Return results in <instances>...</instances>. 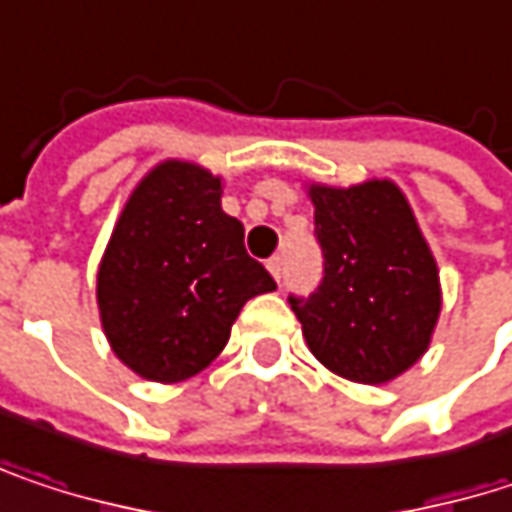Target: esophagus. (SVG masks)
Here are the masks:
<instances>
[{"instance_id":"1","label":"esophagus","mask_w":512,"mask_h":512,"mask_svg":"<svg viewBox=\"0 0 512 512\" xmlns=\"http://www.w3.org/2000/svg\"><path fill=\"white\" fill-rule=\"evenodd\" d=\"M266 266H269V272L275 275V281H281V257H269Z\"/></svg>"}]
</instances>
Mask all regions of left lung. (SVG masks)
<instances>
[{"mask_svg": "<svg viewBox=\"0 0 512 512\" xmlns=\"http://www.w3.org/2000/svg\"><path fill=\"white\" fill-rule=\"evenodd\" d=\"M322 281L290 296L319 363L357 384H384L410 369L440 316L434 255L393 181L349 190L310 187Z\"/></svg>", "mask_w": 512, "mask_h": 512, "instance_id": "8db88e82", "label": "left lung"}]
</instances>
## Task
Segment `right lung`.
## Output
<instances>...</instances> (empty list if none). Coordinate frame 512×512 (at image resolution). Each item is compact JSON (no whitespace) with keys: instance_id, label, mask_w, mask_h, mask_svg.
<instances>
[{"instance_id":"add662e5","label":"right lung","mask_w":512,"mask_h":512,"mask_svg":"<svg viewBox=\"0 0 512 512\" xmlns=\"http://www.w3.org/2000/svg\"><path fill=\"white\" fill-rule=\"evenodd\" d=\"M219 199L222 181L208 169L161 163L131 193L102 257V328L119 360L149 381L202 372L243 304L275 290Z\"/></svg>"}]
</instances>
